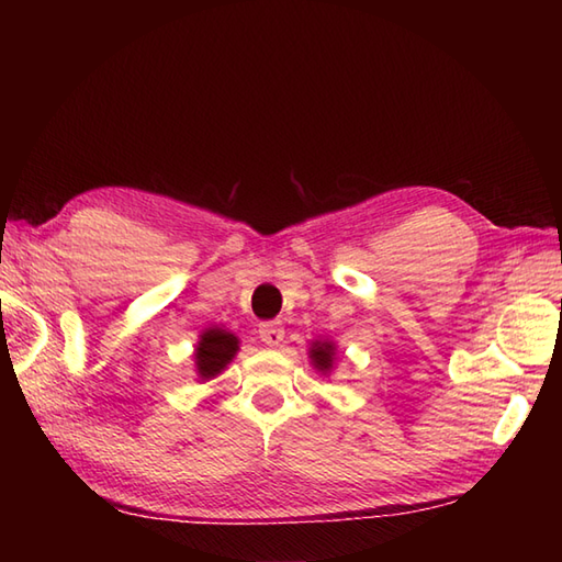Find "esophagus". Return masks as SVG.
Returning <instances> with one entry per match:
<instances>
[{
	"label": "esophagus",
	"instance_id": "esophagus-1",
	"mask_svg": "<svg viewBox=\"0 0 562 562\" xmlns=\"http://www.w3.org/2000/svg\"><path fill=\"white\" fill-rule=\"evenodd\" d=\"M258 336L262 342L270 345V348H278V345L284 340V326L280 321H266V324L258 326Z\"/></svg>",
	"mask_w": 562,
	"mask_h": 562
}]
</instances>
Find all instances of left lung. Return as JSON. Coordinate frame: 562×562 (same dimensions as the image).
Wrapping results in <instances>:
<instances>
[{"label": "left lung", "mask_w": 562, "mask_h": 562, "mask_svg": "<svg viewBox=\"0 0 562 562\" xmlns=\"http://www.w3.org/2000/svg\"><path fill=\"white\" fill-rule=\"evenodd\" d=\"M336 342L328 338L312 340V348H308V360H312L314 369L321 374H330L333 367H336Z\"/></svg>", "instance_id": "1"}]
</instances>
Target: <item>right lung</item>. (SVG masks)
Listing matches in <instances>:
<instances>
[{"instance_id": "obj_1", "label": "right lung", "mask_w": 562, "mask_h": 562, "mask_svg": "<svg viewBox=\"0 0 562 562\" xmlns=\"http://www.w3.org/2000/svg\"><path fill=\"white\" fill-rule=\"evenodd\" d=\"M241 350V340L234 336L232 330L210 326L200 333L193 360H195V372L200 381H210L220 376L226 367L232 364L236 352Z\"/></svg>"}]
</instances>
